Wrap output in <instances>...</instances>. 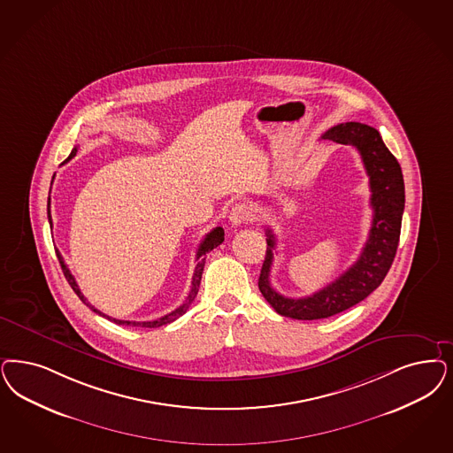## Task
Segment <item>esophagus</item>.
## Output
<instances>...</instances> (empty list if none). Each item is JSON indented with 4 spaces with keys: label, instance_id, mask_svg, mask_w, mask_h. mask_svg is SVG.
<instances>
[{
    "label": "esophagus",
    "instance_id": "34e87169",
    "mask_svg": "<svg viewBox=\"0 0 453 453\" xmlns=\"http://www.w3.org/2000/svg\"><path fill=\"white\" fill-rule=\"evenodd\" d=\"M250 218H252V211L248 203H235L229 214V220L233 226H241V224L248 222Z\"/></svg>",
    "mask_w": 453,
    "mask_h": 453
}]
</instances>
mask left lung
<instances>
[{
	"label": "left lung",
	"mask_w": 453,
	"mask_h": 453,
	"mask_svg": "<svg viewBox=\"0 0 453 453\" xmlns=\"http://www.w3.org/2000/svg\"><path fill=\"white\" fill-rule=\"evenodd\" d=\"M321 139L358 149L370 177V205L373 209V222L358 261L323 289L311 296L297 299L282 296L271 286L269 278L274 259L273 250H276V235L271 229H265L267 250L259 276V291L278 314L308 321L329 318L358 304L381 284L396 254L405 209L402 167L381 141L376 128L359 122H346L329 128Z\"/></svg>",
	"instance_id": "8db88e82"
}]
</instances>
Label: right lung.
<instances>
[{
    "label": "right lung",
    "instance_id": "1",
    "mask_svg": "<svg viewBox=\"0 0 453 453\" xmlns=\"http://www.w3.org/2000/svg\"><path fill=\"white\" fill-rule=\"evenodd\" d=\"M77 154V147L72 150V154L68 156V158L65 160V162H68L70 158H73ZM55 177V175H53ZM48 222H50V227H51V214H50V197H48ZM222 241H224V229L222 227H214L209 234L203 237V242L199 244V250H197V254H196V261H197V265H196V271H194V276H192V286H190V291H188V299H186V303L182 304V306H179L177 310H173V311L169 312V314H165V316H162V318H158L156 321H122V319H115V318H110L107 314H104V312L98 311V310H95L94 306L87 301V297L81 295V291H80L79 284L75 281V278L72 276V273H70V269H68V265H65V261H63L62 254H60V250H57V257H58V261H60V265H62L63 274H65V278H66V281L68 284L72 286V289L77 293V296L92 310V311L96 312V314H100V316H105V318H109L110 321H113L115 325H125V326H142V328H158V326H164V325H169L172 321H175L179 316H182L184 312L188 311V306H190V303L196 299L197 296V293H199V286H201V278H203V265H205V256H207V252H211V250H214V248H218L219 244H222Z\"/></svg>",
    "mask_w": 453,
    "mask_h": 453
}]
</instances>
